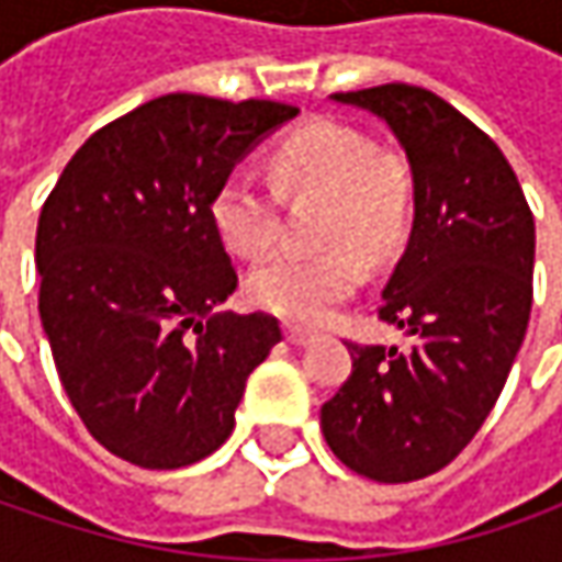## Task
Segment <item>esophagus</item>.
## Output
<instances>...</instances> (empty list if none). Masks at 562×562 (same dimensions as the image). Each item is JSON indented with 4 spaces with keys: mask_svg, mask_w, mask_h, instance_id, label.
Masks as SVG:
<instances>
[{
    "mask_svg": "<svg viewBox=\"0 0 562 562\" xmlns=\"http://www.w3.org/2000/svg\"><path fill=\"white\" fill-rule=\"evenodd\" d=\"M284 337H288L291 344H300V347H303V344H310L315 335L310 328H300V325H291V322H288V325H284Z\"/></svg>",
    "mask_w": 562,
    "mask_h": 562,
    "instance_id": "1",
    "label": "esophagus"
}]
</instances>
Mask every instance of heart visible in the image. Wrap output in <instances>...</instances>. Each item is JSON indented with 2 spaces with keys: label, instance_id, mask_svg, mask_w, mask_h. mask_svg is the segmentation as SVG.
<instances>
[{
  "label": "heart",
  "instance_id": "b5f03b06",
  "mask_svg": "<svg viewBox=\"0 0 562 562\" xmlns=\"http://www.w3.org/2000/svg\"><path fill=\"white\" fill-rule=\"evenodd\" d=\"M284 196H328L322 225L328 252H278L252 269L249 300L293 322H322L362 281V259L381 262L400 247L413 178L397 156L378 153L375 140L347 121L318 119L291 131L271 149V181L237 171L212 193L215 234L244 259L266 256L281 231Z\"/></svg>",
  "mask_w": 562,
  "mask_h": 562
}]
</instances>
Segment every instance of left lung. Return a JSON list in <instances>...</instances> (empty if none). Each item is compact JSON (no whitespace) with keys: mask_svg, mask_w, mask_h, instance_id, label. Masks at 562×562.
<instances>
[{"mask_svg":"<svg viewBox=\"0 0 562 562\" xmlns=\"http://www.w3.org/2000/svg\"><path fill=\"white\" fill-rule=\"evenodd\" d=\"M387 121L406 149L416 218L378 318L413 350L347 340L353 372L322 406L347 469L384 485L453 463L507 384L531 313L535 218L501 146L409 83L335 93Z\"/></svg>","mask_w":562,"mask_h":562,"instance_id":"left-lung-1","label":"left lung"}]
</instances>
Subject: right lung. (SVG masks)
<instances>
[{
    "mask_svg": "<svg viewBox=\"0 0 562 562\" xmlns=\"http://www.w3.org/2000/svg\"><path fill=\"white\" fill-rule=\"evenodd\" d=\"M300 109L168 93L109 121L65 165L36 225L40 318L80 422L140 469L218 450L274 315H209L237 288L209 203Z\"/></svg>",
    "mask_w": 562,
    "mask_h": 562,
    "instance_id": "add662e5",
    "label": "right lung"
}]
</instances>
